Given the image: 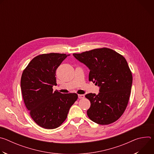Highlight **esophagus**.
Listing matches in <instances>:
<instances>
[{"label": "esophagus", "mask_w": 154, "mask_h": 154, "mask_svg": "<svg viewBox=\"0 0 154 154\" xmlns=\"http://www.w3.org/2000/svg\"><path fill=\"white\" fill-rule=\"evenodd\" d=\"M78 97L79 99H83V98L85 97V96H84V94H79L78 95Z\"/></svg>", "instance_id": "esophagus-1"}]
</instances>
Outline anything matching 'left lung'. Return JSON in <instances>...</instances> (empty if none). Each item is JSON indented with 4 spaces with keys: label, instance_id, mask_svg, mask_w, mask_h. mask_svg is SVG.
<instances>
[{
    "label": "left lung",
    "instance_id": "obj_1",
    "mask_svg": "<svg viewBox=\"0 0 154 154\" xmlns=\"http://www.w3.org/2000/svg\"><path fill=\"white\" fill-rule=\"evenodd\" d=\"M73 55L90 70L89 80L99 86L97 95H85L91 102L88 116L100 125L115 122L127 106L132 85V75L126 60L116 51L105 48Z\"/></svg>",
    "mask_w": 154,
    "mask_h": 154
}]
</instances>
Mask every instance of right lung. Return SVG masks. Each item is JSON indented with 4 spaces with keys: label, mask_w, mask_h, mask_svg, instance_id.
<instances>
[{
    "label": "right lung",
    "mask_w": 154,
    "mask_h": 154,
    "mask_svg": "<svg viewBox=\"0 0 154 154\" xmlns=\"http://www.w3.org/2000/svg\"><path fill=\"white\" fill-rule=\"evenodd\" d=\"M69 55L57 53L38 55L22 74L20 88L24 103L33 120L42 128L54 129L61 125L78 98L76 93L53 91V86L57 85L56 70Z\"/></svg>",
    "instance_id": "obj_1"
}]
</instances>
